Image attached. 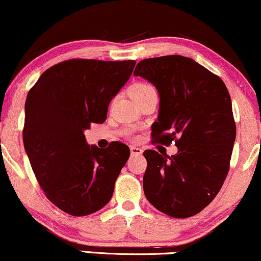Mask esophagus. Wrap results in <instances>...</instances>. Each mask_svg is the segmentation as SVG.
I'll list each match as a JSON object with an SVG mask.
<instances>
[{
	"mask_svg": "<svg viewBox=\"0 0 261 261\" xmlns=\"http://www.w3.org/2000/svg\"><path fill=\"white\" fill-rule=\"evenodd\" d=\"M130 152H131V155H141L143 153V150L141 149V147L131 146L130 147Z\"/></svg>",
	"mask_w": 261,
	"mask_h": 261,
	"instance_id": "34e87169",
	"label": "esophagus"
}]
</instances>
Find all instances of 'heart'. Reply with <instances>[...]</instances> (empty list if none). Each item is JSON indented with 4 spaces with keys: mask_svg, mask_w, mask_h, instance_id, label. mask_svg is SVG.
<instances>
[{
    "mask_svg": "<svg viewBox=\"0 0 261 261\" xmlns=\"http://www.w3.org/2000/svg\"><path fill=\"white\" fill-rule=\"evenodd\" d=\"M155 91L153 87H151L150 84H146V83H136L135 85H132L130 88V96L132 99H137L139 97H143L147 95V93L150 92H153ZM127 135H131V132H127Z\"/></svg>",
    "mask_w": 261,
    "mask_h": 261,
    "instance_id": "b5f03b06",
    "label": "heart"
}]
</instances>
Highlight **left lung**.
<instances>
[{
  "label": "left lung",
  "instance_id": "1",
  "mask_svg": "<svg viewBox=\"0 0 261 261\" xmlns=\"http://www.w3.org/2000/svg\"><path fill=\"white\" fill-rule=\"evenodd\" d=\"M135 76L152 83L159 93L153 143L178 152H144L146 199L173 218H189L205 208L220 191L236 141V123L226 85L192 58L170 55L146 58Z\"/></svg>",
  "mask_w": 261,
  "mask_h": 261
}]
</instances>
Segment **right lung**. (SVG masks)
<instances>
[{"label": "right lung", "instance_id": "1", "mask_svg": "<svg viewBox=\"0 0 261 261\" xmlns=\"http://www.w3.org/2000/svg\"><path fill=\"white\" fill-rule=\"evenodd\" d=\"M135 61L69 60L42 73L25 100L23 144L45 196L71 216L104 207L130 155L125 144L88 145L84 130L107 119Z\"/></svg>", "mask_w": 261, "mask_h": 261}]
</instances>
